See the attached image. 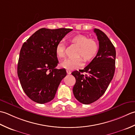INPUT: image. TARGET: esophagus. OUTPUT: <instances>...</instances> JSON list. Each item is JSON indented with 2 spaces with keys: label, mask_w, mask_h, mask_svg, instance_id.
Returning a JSON list of instances; mask_svg holds the SVG:
<instances>
[{
  "label": "esophagus",
  "mask_w": 135,
  "mask_h": 135,
  "mask_svg": "<svg viewBox=\"0 0 135 135\" xmlns=\"http://www.w3.org/2000/svg\"><path fill=\"white\" fill-rule=\"evenodd\" d=\"M66 72L68 73V75H70V74H71V71L69 70H67Z\"/></svg>",
  "instance_id": "esophagus-1"
}]
</instances>
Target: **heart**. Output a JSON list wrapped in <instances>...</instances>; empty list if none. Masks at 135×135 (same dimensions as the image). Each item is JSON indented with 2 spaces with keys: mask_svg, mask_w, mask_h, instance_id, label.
Returning a JSON list of instances; mask_svg holds the SVG:
<instances>
[{
  "mask_svg": "<svg viewBox=\"0 0 135 135\" xmlns=\"http://www.w3.org/2000/svg\"><path fill=\"white\" fill-rule=\"evenodd\" d=\"M70 41L73 44L79 46L77 51V56L75 59H67L60 63V66L68 70H74L82 66L83 57L86 62L93 60L97 55L99 50V45L95 40L84 35L79 34L70 38ZM55 54L58 59L64 58L65 56V46L64 42L60 41L55 46ZM81 56V57L80 56Z\"/></svg>",
  "mask_w": 135,
  "mask_h": 135,
  "instance_id": "heart-1",
  "label": "heart"
}]
</instances>
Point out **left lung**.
Listing matches in <instances>:
<instances>
[{
    "mask_svg": "<svg viewBox=\"0 0 135 135\" xmlns=\"http://www.w3.org/2000/svg\"><path fill=\"white\" fill-rule=\"evenodd\" d=\"M99 41L97 55L84 69L74 71L76 79L73 94L80 103L89 104L98 100L108 88L115 69L116 51L114 45L105 33L94 29ZM85 72L86 75L82 73Z\"/></svg>",
    "mask_w": 135,
    "mask_h": 135,
    "instance_id": "8db88e82",
    "label": "left lung"
}]
</instances>
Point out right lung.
I'll use <instances>...</instances> for the list:
<instances>
[{
  "label": "right lung",
  "mask_w": 135,
  "mask_h": 135,
  "mask_svg": "<svg viewBox=\"0 0 135 135\" xmlns=\"http://www.w3.org/2000/svg\"><path fill=\"white\" fill-rule=\"evenodd\" d=\"M72 30L41 28L22 46L17 75L24 93L34 102L45 104L53 100L60 81L66 76L65 69L55 68L59 63L55 46Z\"/></svg>",
  "instance_id": "right-lung-1"
}]
</instances>
